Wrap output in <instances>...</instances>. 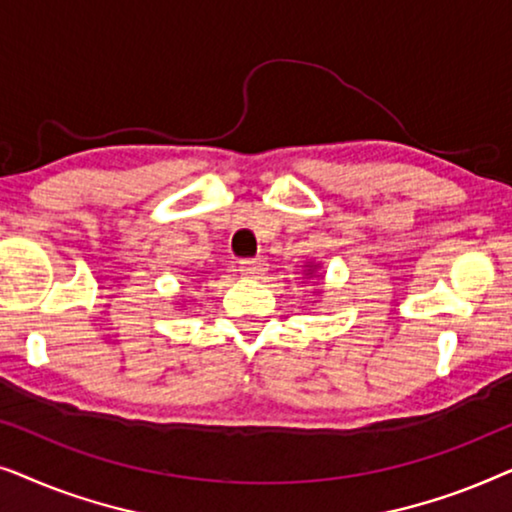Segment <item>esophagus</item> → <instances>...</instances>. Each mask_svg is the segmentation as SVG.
Listing matches in <instances>:
<instances>
[{
  "label": "esophagus",
  "instance_id": "1",
  "mask_svg": "<svg viewBox=\"0 0 512 512\" xmlns=\"http://www.w3.org/2000/svg\"><path fill=\"white\" fill-rule=\"evenodd\" d=\"M240 272L249 279H261L268 272V263L263 258H247V261L240 263Z\"/></svg>",
  "mask_w": 512,
  "mask_h": 512
}]
</instances>
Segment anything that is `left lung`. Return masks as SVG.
Here are the masks:
<instances>
[{
  "label": "left lung",
  "instance_id": "obj_1",
  "mask_svg": "<svg viewBox=\"0 0 512 512\" xmlns=\"http://www.w3.org/2000/svg\"><path fill=\"white\" fill-rule=\"evenodd\" d=\"M319 268H321L319 263H307V265H305V277H307V279H312V277H319V279H321V275H317Z\"/></svg>",
  "mask_w": 512,
  "mask_h": 512
}]
</instances>
